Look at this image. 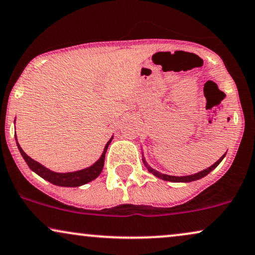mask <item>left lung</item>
I'll list each match as a JSON object with an SVG mask.
<instances>
[{"label":"left lung","mask_w":255,"mask_h":255,"mask_svg":"<svg viewBox=\"0 0 255 255\" xmlns=\"http://www.w3.org/2000/svg\"><path fill=\"white\" fill-rule=\"evenodd\" d=\"M225 156H226V153H225L224 155H222L220 159H219L217 162L214 163V165H212L211 167H208V168L201 170V172H198V173H195V174H191V175H185V176H174V175H168V174H162V173L157 172V170H155L154 168H151V167L148 165V163L146 162V160H144V156L143 155H142V161H143V165L147 167L148 172L153 174V175H155L156 178L165 180V181H170V182H191V181H195V180H199V179L204 178V176H206V175H207V174L211 173L212 170L217 168V166L221 162L222 160H224Z\"/></svg>","instance_id":"obj_1"}]
</instances>
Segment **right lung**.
Segmentation results:
<instances>
[{"label": "right lung", "mask_w": 255, "mask_h": 255, "mask_svg": "<svg viewBox=\"0 0 255 255\" xmlns=\"http://www.w3.org/2000/svg\"><path fill=\"white\" fill-rule=\"evenodd\" d=\"M15 140L17 141V138H16V134H15ZM112 140H113V136L111 137V140L106 143L105 149L102 151L101 156H100V159L96 161L95 163H93L92 166L87 167L85 169L76 170V172H68V173H57V172H53V170L48 169L47 167H44L43 165H41L40 162H37V161L31 159L30 156H28L23 151V149H22L20 144H18V142H16V144H17L18 150H20L21 155L24 159L25 162H27L29 168L33 170L34 173H36L37 175H40L41 178H43L44 180H47V181H49L50 183H53V185H56V186L79 187L93 181V180L98 178L100 174H101L102 168H104V165H105L106 151H107L108 146L111 144Z\"/></svg>", "instance_id": "1"}]
</instances>
